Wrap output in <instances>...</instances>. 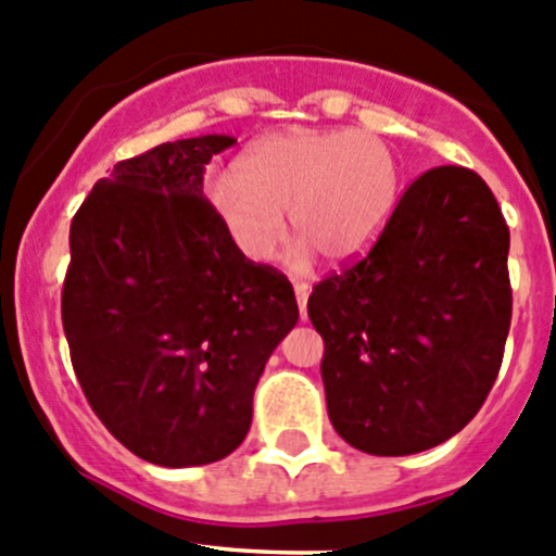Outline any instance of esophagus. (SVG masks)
Returning <instances> with one entry per match:
<instances>
[{
  "label": "esophagus",
  "instance_id": "esophagus-1",
  "mask_svg": "<svg viewBox=\"0 0 556 556\" xmlns=\"http://www.w3.org/2000/svg\"><path fill=\"white\" fill-rule=\"evenodd\" d=\"M293 288L298 298V312H301V319H306V301H308V293H312V288H308L306 282H293Z\"/></svg>",
  "mask_w": 556,
  "mask_h": 556
}]
</instances>
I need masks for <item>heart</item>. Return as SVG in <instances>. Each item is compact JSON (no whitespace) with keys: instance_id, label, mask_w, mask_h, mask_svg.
<instances>
[{"instance_id":"b5f03b06","label":"heart","mask_w":556,"mask_h":556,"mask_svg":"<svg viewBox=\"0 0 556 556\" xmlns=\"http://www.w3.org/2000/svg\"><path fill=\"white\" fill-rule=\"evenodd\" d=\"M394 149L349 127H290L255 140L233 162V178H213L207 202L233 248L266 263L285 237V213L298 239L293 266L314 250L349 261L372 244L400 202Z\"/></svg>"}]
</instances>
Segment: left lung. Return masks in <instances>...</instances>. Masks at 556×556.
<instances>
[{
    "label": "left lung",
    "mask_w": 556,
    "mask_h": 556,
    "mask_svg": "<svg viewBox=\"0 0 556 556\" xmlns=\"http://www.w3.org/2000/svg\"><path fill=\"white\" fill-rule=\"evenodd\" d=\"M506 258L493 191L442 165L407 186L365 258L312 290L327 416L349 445L420 453L477 416L511 325Z\"/></svg>",
    "instance_id": "8db88e82"
}]
</instances>
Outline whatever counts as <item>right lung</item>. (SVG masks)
<instances>
[{
    "mask_svg": "<svg viewBox=\"0 0 556 556\" xmlns=\"http://www.w3.org/2000/svg\"><path fill=\"white\" fill-rule=\"evenodd\" d=\"M233 143L186 138L116 162L68 233L77 381L122 445L170 469L242 445L263 367L298 323L288 277L244 258L202 197L204 165Z\"/></svg>",
    "mask_w": 556,
    "mask_h": 556,
    "instance_id": "1",
    "label": "right lung"
}]
</instances>
